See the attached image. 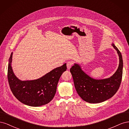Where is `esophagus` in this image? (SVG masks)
I'll use <instances>...</instances> for the list:
<instances>
[{"label":"esophagus","mask_w":129,"mask_h":129,"mask_svg":"<svg viewBox=\"0 0 129 129\" xmlns=\"http://www.w3.org/2000/svg\"><path fill=\"white\" fill-rule=\"evenodd\" d=\"M73 65V62L72 61H68L67 63V68L68 69H71V68L72 67V66Z\"/></svg>","instance_id":"1"}]
</instances>
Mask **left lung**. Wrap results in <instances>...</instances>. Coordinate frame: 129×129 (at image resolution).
<instances>
[{
	"label": "left lung",
	"instance_id": "8db88e82",
	"mask_svg": "<svg viewBox=\"0 0 129 129\" xmlns=\"http://www.w3.org/2000/svg\"><path fill=\"white\" fill-rule=\"evenodd\" d=\"M112 46L117 52L119 63L117 70L110 77L102 80L92 79L76 63L70 69L76 90L85 102L90 103L103 102L114 96L119 88L122 79L123 58L118 49L114 44H112Z\"/></svg>",
	"mask_w": 129,
	"mask_h": 129
}]
</instances>
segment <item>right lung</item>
Listing matches in <instances>:
<instances>
[{"instance_id":"add662e5","label":"right lung","mask_w":129,"mask_h":129,"mask_svg":"<svg viewBox=\"0 0 129 129\" xmlns=\"http://www.w3.org/2000/svg\"><path fill=\"white\" fill-rule=\"evenodd\" d=\"M12 54L9 61L7 78L14 96L23 104L31 107H40L50 102L55 96L61 75L67 69L66 63L38 79L21 81L14 75L12 68Z\"/></svg>"}]
</instances>
